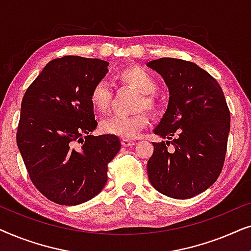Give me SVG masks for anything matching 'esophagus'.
Wrapping results in <instances>:
<instances>
[{
  "mask_svg": "<svg viewBox=\"0 0 251 251\" xmlns=\"http://www.w3.org/2000/svg\"><path fill=\"white\" fill-rule=\"evenodd\" d=\"M121 144L125 147H129V146L135 145V142H133V140H130V139H122Z\"/></svg>",
  "mask_w": 251,
  "mask_h": 251,
  "instance_id": "esophagus-1",
  "label": "esophagus"
}]
</instances>
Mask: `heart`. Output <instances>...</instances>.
<instances>
[{
	"label": "heart",
	"instance_id": "heart-1",
	"mask_svg": "<svg viewBox=\"0 0 251 251\" xmlns=\"http://www.w3.org/2000/svg\"><path fill=\"white\" fill-rule=\"evenodd\" d=\"M116 81L121 85L133 88L140 92L137 109H147L151 113L156 112L157 100L154 94L157 91V82L153 75L139 66H129L123 68L116 74ZM114 99V90L107 81L101 80L91 88L89 100L96 112L105 113L111 107ZM149 125V116L146 113L122 116L112 115L100 122L101 132L106 135L120 137L123 139H132L139 135Z\"/></svg>",
	"mask_w": 251,
	"mask_h": 251
}]
</instances>
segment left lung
I'll list each match as a JSON object with an SVG mask.
<instances>
[{
	"instance_id": "left-lung-1",
	"label": "left lung",
	"mask_w": 251,
	"mask_h": 251,
	"mask_svg": "<svg viewBox=\"0 0 251 251\" xmlns=\"http://www.w3.org/2000/svg\"><path fill=\"white\" fill-rule=\"evenodd\" d=\"M164 78L169 102L154 133L147 162L152 186L174 199H190L210 187L224 166L231 114L221 85L197 64L176 58L147 63ZM173 139V141H170ZM171 143L173 151H168Z\"/></svg>"
}]
</instances>
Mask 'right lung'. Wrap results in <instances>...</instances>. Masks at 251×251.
Instances as JSON below:
<instances>
[{
    "label": "right lung",
    "instance_id": "add662e5",
    "mask_svg": "<svg viewBox=\"0 0 251 251\" xmlns=\"http://www.w3.org/2000/svg\"><path fill=\"white\" fill-rule=\"evenodd\" d=\"M108 65L97 58H57L24 95L17 145L34 186L54 203L76 205L99 194L121 149L116 136L90 135L98 123L89 95Z\"/></svg>",
    "mask_w": 251,
    "mask_h": 251
}]
</instances>
